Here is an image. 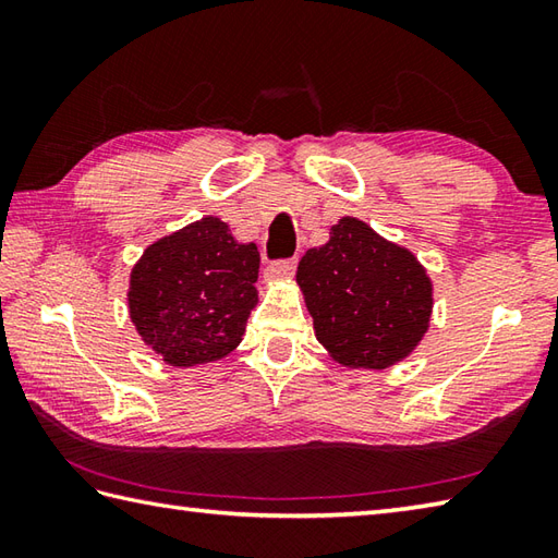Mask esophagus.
<instances>
[{
  "mask_svg": "<svg viewBox=\"0 0 558 558\" xmlns=\"http://www.w3.org/2000/svg\"><path fill=\"white\" fill-rule=\"evenodd\" d=\"M294 268H298V260L294 258H282V260H272V264L266 268V280H286L294 276Z\"/></svg>",
  "mask_w": 558,
  "mask_h": 558,
  "instance_id": "34e87169",
  "label": "esophagus"
}]
</instances>
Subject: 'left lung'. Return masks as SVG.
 I'll use <instances>...</instances> for the list:
<instances>
[{
	"instance_id": "1",
	"label": "left lung",
	"mask_w": 558,
	"mask_h": 558,
	"mask_svg": "<svg viewBox=\"0 0 558 558\" xmlns=\"http://www.w3.org/2000/svg\"><path fill=\"white\" fill-rule=\"evenodd\" d=\"M298 286L318 342L352 369L405 360L429 328L434 292L424 266L357 218H340L330 240L302 256Z\"/></svg>"
}]
</instances>
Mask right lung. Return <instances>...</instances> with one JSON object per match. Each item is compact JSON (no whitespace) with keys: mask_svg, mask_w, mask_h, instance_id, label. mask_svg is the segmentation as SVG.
I'll list each match as a JSON object with an SVG mask.
<instances>
[{"mask_svg":"<svg viewBox=\"0 0 558 558\" xmlns=\"http://www.w3.org/2000/svg\"><path fill=\"white\" fill-rule=\"evenodd\" d=\"M258 260L256 244H240L213 216L153 242L126 294L141 340L172 366L230 354L258 302Z\"/></svg>","mask_w":558,"mask_h":558,"instance_id":"right-lung-1","label":"right lung"}]
</instances>
